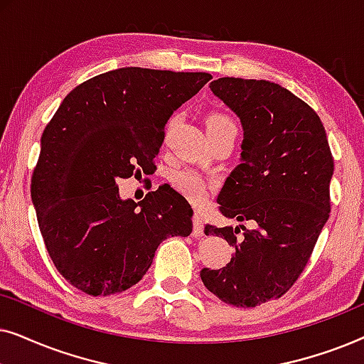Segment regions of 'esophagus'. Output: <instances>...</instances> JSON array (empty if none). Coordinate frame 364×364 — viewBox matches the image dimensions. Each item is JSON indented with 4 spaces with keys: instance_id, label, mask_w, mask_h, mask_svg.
<instances>
[{
    "instance_id": "obj_1",
    "label": "esophagus",
    "mask_w": 364,
    "mask_h": 364,
    "mask_svg": "<svg viewBox=\"0 0 364 364\" xmlns=\"http://www.w3.org/2000/svg\"><path fill=\"white\" fill-rule=\"evenodd\" d=\"M193 230H192V235L193 237H197V238H200V237H203V217L200 215V213H196V215H193Z\"/></svg>"
}]
</instances>
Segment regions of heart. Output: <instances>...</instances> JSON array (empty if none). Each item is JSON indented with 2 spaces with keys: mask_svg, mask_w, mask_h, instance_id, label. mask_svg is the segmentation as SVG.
Listing matches in <instances>:
<instances>
[{
  "mask_svg": "<svg viewBox=\"0 0 364 364\" xmlns=\"http://www.w3.org/2000/svg\"><path fill=\"white\" fill-rule=\"evenodd\" d=\"M222 129H237V124L225 112H212L207 117V131L215 132ZM171 183L178 193L188 198L191 202H203L210 191V183L200 173L192 168H182L171 173Z\"/></svg>",
  "mask_w": 364,
  "mask_h": 364,
  "instance_id": "heart-1",
  "label": "heart"
}]
</instances>
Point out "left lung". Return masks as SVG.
Here are the masks:
<instances>
[{
  "label": "left lung",
  "instance_id": "left-lung-1",
  "mask_svg": "<svg viewBox=\"0 0 364 364\" xmlns=\"http://www.w3.org/2000/svg\"><path fill=\"white\" fill-rule=\"evenodd\" d=\"M210 89L243 126L242 164L218 193V210L255 228L207 225L235 255L200 277L223 303L252 308L285 295L305 270L330 217L335 166L321 119L280 84L220 77Z\"/></svg>",
  "mask_w": 364,
  "mask_h": 364
}]
</instances>
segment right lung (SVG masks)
Masks as SVG:
<instances>
[{"instance_id":"right-lung-1","label":"right lung","mask_w":364,"mask_h":364,"mask_svg":"<svg viewBox=\"0 0 364 364\" xmlns=\"http://www.w3.org/2000/svg\"><path fill=\"white\" fill-rule=\"evenodd\" d=\"M208 73L121 68L79 84L41 136L31 177L39 230L56 270L87 295L126 291L167 237H188L192 208L171 187L121 200L117 182L146 173L168 117Z\"/></svg>"}]
</instances>
